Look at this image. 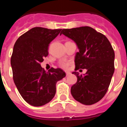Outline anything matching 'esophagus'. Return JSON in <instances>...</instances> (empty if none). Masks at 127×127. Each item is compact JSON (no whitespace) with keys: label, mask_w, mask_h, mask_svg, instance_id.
<instances>
[{"label":"esophagus","mask_w":127,"mask_h":127,"mask_svg":"<svg viewBox=\"0 0 127 127\" xmlns=\"http://www.w3.org/2000/svg\"><path fill=\"white\" fill-rule=\"evenodd\" d=\"M71 74L70 72H69V71H66V76L69 75V74Z\"/></svg>","instance_id":"34e87169"}]
</instances>
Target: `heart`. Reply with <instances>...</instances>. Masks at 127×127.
I'll use <instances>...</instances> for the list:
<instances>
[{
	"mask_svg": "<svg viewBox=\"0 0 127 127\" xmlns=\"http://www.w3.org/2000/svg\"><path fill=\"white\" fill-rule=\"evenodd\" d=\"M69 63L68 62V61H61V62L60 63V64H59L60 67H63V68H67V67H68V66H69Z\"/></svg>",
	"mask_w": 127,
	"mask_h": 127,
	"instance_id": "b5f03b06",
	"label": "heart"
}]
</instances>
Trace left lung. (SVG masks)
Here are the masks:
<instances>
[{
  "label": "left lung",
  "mask_w": 127,
  "mask_h": 127,
  "mask_svg": "<svg viewBox=\"0 0 127 127\" xmlns=\"http://www.w3.org/2000/svg\"><path fill=\"white\" fill-rule=\"evenodd\" d=\"M62 34L73 40L79 49L74 59L75 70L87 69L83 76L72 73L77 77L71 88L72 96L83 105L96 103L107 92L114 73L113 47L105 35L88 26L64 29Z\"/></svg>",
  "instance_id": "obj_1"
}]
</instances>
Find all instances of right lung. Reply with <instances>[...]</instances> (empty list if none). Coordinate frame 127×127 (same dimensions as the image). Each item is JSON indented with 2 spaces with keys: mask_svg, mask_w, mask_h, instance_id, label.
Segmentation results:
<instances>
[{
  "mask_svg": "<svg viewBox=\"0 0 127 127\" xmlns=\"http://www.w3.org/2000/svg\"><path fill=\"white\" fill-rule=\"evenodd\" d=\"M61 29L36 27L17 39L10 59L13 80L19 92L31 105H46L54 98L56 85L66 76L60 68L51 67L46 72L41 66L48 55L50 42Z\"/></svg>",
  "mask_w": 127,
  "mask_h": 127,
  "instance_id": "add662e5",
  "label": "right lung"
}]
</instances>
